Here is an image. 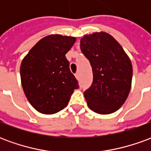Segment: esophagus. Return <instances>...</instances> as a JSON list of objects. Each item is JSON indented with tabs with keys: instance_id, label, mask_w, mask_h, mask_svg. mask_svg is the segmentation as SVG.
<instances>
[{
	"instance_id": "obj_1",
	"label": "esophagus",
	"mask_w": 151,
	"mask_h": 151,
	"mask_svg": "<svg viewBox=\"0 0 151 151\" xmlns=\"http://www.w3.org/2000/svg\"><path fill=\"white\" fill-rule=\"evenodd\" d=\"M75 77L77 79L79 78V73H75Z\"/></svg>"
}]
</instances>
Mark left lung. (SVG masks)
<instances>
[{"mask_svg": "<svg viewBox=\"0 0 151 151\" xmlns=\"http://www.w3.org/2000/svg\"><path fill=\"white\" fill-rule=\"evenodd\" d=\"M80 47L93 71V82L84 92L88 107L104 115L117 111L131 89L133 67L129 56L106 32L86 35L81 39Z\"/></svg>", "mask_w": 151, "mask_h": 151, "instance_id": "1", "label": "left lung"}]
</instances>
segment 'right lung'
Segmentation results:
<instances>
[{
  "mask_svg": "<svg viewBox=\"0 0 151 151\" xmlns=\"http://www.w3.org/2000/svg\"><path fill=\"white\" fill-rule=\"evenodd\" d=\"M76 38L51 35L43 38L22 60L20 75L28 101L39 112L54 114L68 105L78 80L65 54Z\"/></svg>",
  "mask_w": 151,
  "mask_h": 151,
  "instance_id": "add662e5",
  "label": "right lung"
}]
</instances>
